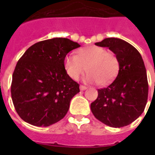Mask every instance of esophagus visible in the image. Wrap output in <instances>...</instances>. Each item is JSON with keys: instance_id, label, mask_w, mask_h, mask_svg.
I'll use <instances>...</instances> for the list:
<instances>
[{"instance_id": "1", "label": "esophagus", "mask_w": 155, "mask_h": 155, "mask_svg": "<svg viewBox=\"0 0 155 155\" xmlns=\"http://www.w3.org/2000/svg\"><path fill=\"white\" fill-rule=\"evenodd\" d=\"M80 88L81 91H84V90L87 89V87H86V86H84V85H80Z\"/></svg>"}]
</instances>
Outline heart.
Returning <instances> with one entry per match:
<instances>
[{"label": "heart", "mask_w": 155, "mask_h": 155, "mask_svg": "<svg viewBox=\"0 0 155 155\" xmlns=\"http://www.w3.org/2000/svg\"><path fill=\"white\" fill-rule=\"evenodd\" d=\"M64 68L72 80H77L87 70L84 78L86 83L107 84L116 77L119 61L113 52L98 46H89L78 51V54H68L64 58Z\"/></svg>", "instance_id": "obj_1"}]
</instances>
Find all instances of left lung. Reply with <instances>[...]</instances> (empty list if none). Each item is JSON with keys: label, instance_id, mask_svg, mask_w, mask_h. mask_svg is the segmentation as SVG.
Returning a JSON list of instances; mask_svg holds the SVG:
<instances>
[{"label": "left lung", "instance_id": "left-lung-1", "mask_svg": "<svg viewBox=\"0 0 155 155\" xmlns=\"http://www.w3.org/2000/svg\"><path fill=\"white\" fill-rule=\"evenodd\" d=\"M95 45L108 47L117 57L119 71L107 87L98 89V97L91 104L95 117L113 128L130 125L141 116L147 105L148 81L142 56L129 42L108 38Z\"/></svg>", "mask_w": 155, "mask_h": 155}]
</instances>
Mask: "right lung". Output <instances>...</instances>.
<instances>
[{"mask_svg":"<svg viewBox=\"0 0 155 155\" xmlns=\"http://www.w3.org/2000/svg\"><path fill=\"white\" fill-rule=\"evenodd\" d=\"M80 45L54 38L29 47L13 74L11 97L23 120L35 126H49L63 119L80 85L68 75L64 58Z\"/></svg>","mask_w":155,"mask_h":155,"instance_id":"add662e5","label":"right lung"}]
</instances>
